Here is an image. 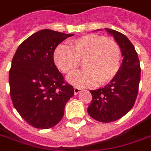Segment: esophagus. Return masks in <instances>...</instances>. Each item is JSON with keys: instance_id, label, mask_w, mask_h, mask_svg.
<instances>
[{"instance_id": "34e87169", "label": "esophagus", "mask_w": 151, "mask_h": 151, "mask_svg": "<svg viewBox=\"0 0 151 151\" xmlns=\"http://www.w3.org/2000/svg\"><path fill=\"white\" fill-rule=\"evenodd\" d=\"M73 90H74V93H75V94H78L79 92H82L83 89H81V88H74Z\"/></svg>"}]
</instances>
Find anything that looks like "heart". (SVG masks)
Returning <instances> with one entry per match:
<instances>
[{
  "mask_svg": "<svg viewBox=\"0 0 151 151\" xmlns=\"http://www.w3.org/2000/svg\"><path fill=\"white\" fill-rule=\"evenodd\" d=\"M122 51L118 44L97 34H88L55 49L54 61L65 74H70L83 62L84 70L68 77L69 82L78 88L107 84L117 75L121 66Z\"/></svg>",
  "mask_w": 151,
  "mask_h": 151,
  "instance_id": "1",
  "label": "heart"
}]
</instances>
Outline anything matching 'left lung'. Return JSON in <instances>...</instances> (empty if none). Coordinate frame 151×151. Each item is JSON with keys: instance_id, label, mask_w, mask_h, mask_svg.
I'll return each mask as SVG.
<instances>
[{"instance_id": "obj_1", "label": "left lung", "mask_w": 151, "mask_h": 151, "mask_svg": "<svg viewBox=\"0 0 151 151\" xmlns=\"http://www.w3.org/2000/svg\"><path fill=\"white\" fill-rule=\"evenodd\" d=\"M121 48L122 65L115 78L102 88L90 91L92 102L88 114L98 122H114L126 114L135 104L140 81L141 69L138 55L125 35L106 28Z\"/></svg>"}]
</instances>
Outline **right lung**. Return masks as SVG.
<instances>
[{
	"label": "right lung",
	"instance_id": "1",
	"mask_svg": "<svg viewBox=\"0 0 151 151\" xmlns=\"http://www.w3.org/2000/svg\"><path fill=\"white\" fill-rule=\"evenodd\" d=\"M73 35L41 29L26 39L13 56L9 70L11 98L20 116L34 128L56 125L74 94L53 59L57 46Z\"/></svg>",
	"mask_w": 151,
	"mask_h": 151
}]
</instances>
